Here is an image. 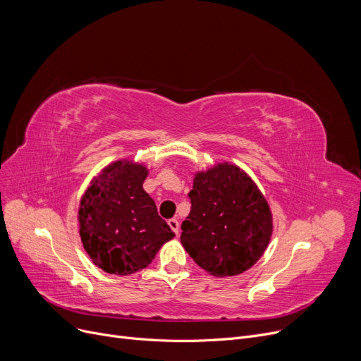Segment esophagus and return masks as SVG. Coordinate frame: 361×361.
Wrapping results in <instances>:
<instances>
[{
    "mask_svg": "<svg viewBox=\"0 0 361 361\" xmlns=\"http://www.w3.org/2000/svg\"><path fill=\"white\" fill-rule=\"evenodd\" d=\"M169 226L176 235L179 233V221H178V219H170L169 220Z\"/></svg>",
    "mask_w": 361,
    "mask_h": 361,
    "instance_id": "34e87169",
    "label": "esophagus"
}]
</instances>
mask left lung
I'll return each instance as SVG.
<instances>
[{
  "label": "left lung",
  "mask_w": 361,
  "mask_h": 361,
  "mask_svg": "<svg viewBox=\"0 0 361 361\" xmlns=\"http://www.w3.org/2000/svg\"><path fill=\"white\" fill-rule=\"evenodd\" d=\"M188 197L180 243L201 269L236 276L259 262L271 236V213L244 170L221 163L200 171Z\"/></svg>",
  "instance_id": "1"
}]
</instances>
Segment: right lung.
Wrapping results in <instances>:
<instances>
[{
    "mask_svg": "<svg viewBox=\"0 0 361 361\" xmlns=\"http://www.w3.org/2000/svg\"><path fill=\"white\" fill-rule=\"evenodd\" d=\"M147 167L126 160L101 171L80 200L79 233L95 266L126 276L147 267L175 236L144 191Z\"/></svg>",
    "mask_w": 361,
    "mask_h": 361,
    "instance_id": "1",
    "label": "right lung"
}]
</instances>
